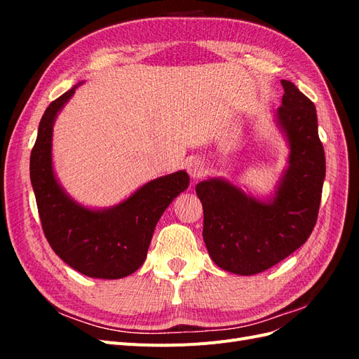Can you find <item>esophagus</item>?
Returning a JSON list of instances; mask_svg holds the SVG:
<instances>
[{
	"label": "esophagus",
	"mask_w": 359,
	"mask_h": 359,
	"mask_svg": "<svg viewBox=\"0 0 359 359\" xmlns=\"http://www.w3.org/2000/svg\"><path fill=\"white\" fill-rule=\"evenodd\" d=\"M187 172L189 175L193 178V180H198V178H202L203 173H205V165L203 161L199 160V158H193L189 165H187Z\"/></svg>",
	"instance_id": "obj_1"
}]
</instances>
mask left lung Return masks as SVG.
Here are the masks:
<instances>
[{
  "label": "left lung",
  "instance_id": "8db88e82",
  "mask_svg": "<svg viewBox=\"0 0 359 359\" xmlns=\"http://www.w3.org/2000/svg\"><path fill=\"white\" fill-rule=\"evenodd\" d=\"M285 88L276 121L289 144L287 168L268 199L223 178L199 182L203 241L214 264L240 276L259 274L307 241L318 220L325 153L313 102L295 85Z\"/></svg>",
  "mask_w": 359,
  "mask_h": 359
}]
</instances>
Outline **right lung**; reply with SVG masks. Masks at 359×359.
<instances>
[{"label":"right lung","mask_w":359,"mask_h":359,"mask_svg":"<svg viewBox=\"0 0 359 359\" xmlns=\"http://www.w3.org/2000/svg\"><path fill=\"white\" fill-rule=\"evenodd\" d=\"M81 83L53 100L43 114L29 157V177L41 227L64 262L93 278L115 280L144 264L156 224L181 191L189 173L178 170L144 184L111 208L91 210L72 199L52 166V132L57 115Z\"/></svg>","instance_id":"obj_1"}]
</instances>
